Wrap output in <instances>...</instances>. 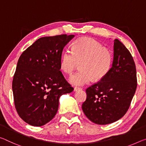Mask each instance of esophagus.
Segmentation results:
<instances>
[{"mask_svg":"<svg viewBox=\"0 0 146 146\" xmlns=\"http://www.w3.org/2000/svg\"><path fill=\"white\" fill-rule=\"evenodd\" d=\"M81 90V88H78V87H75L74 88V92H77L78 91V90Z\"/></svg>","mask_w":146,"mask_h":146,"instance_id":"34e87169","label":"esophagus"}]
</instances>
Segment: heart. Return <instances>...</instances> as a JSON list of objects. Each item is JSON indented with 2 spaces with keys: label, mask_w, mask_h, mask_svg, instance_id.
<instances>
[{
  "label": "heart",
  "mask_w": 146,
  "mask_h": 146,
  "mask_svg": "<svg viewBox=\"0 0 146 146\" xmlns=\"http://www.w3.org/2000/svg\"><path fill=\"white\" fill-rule=\"evenodd\" d=\"M80 63V70L69 78L76 86H82L95 78L102 80L111 70L113 56L101 43L92 38H83L75 41L72 50L66 48L62 53L60 67L62 71L71 74Z\"/></svg>",
  "instance_id": "b5f03b06"
}]
</instances>
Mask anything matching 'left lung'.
Returning a JSON list of instances; mask_svg holds the SVG:
<instances>
[{"mask_svg":"<svg viewBox=\"0 0 146 146\" xmlns=\"http://www.w3.org/2000/svg\"><path fill=\"white\" fill-rule=\"evenodd\" d=\"M136 86L133 58L125 46L115 39L112 69L105 78L86 90L87 98L82 105L83 112L96 124L116 121L128 110Z\"/></svg>","mask_w":146,"mask_h":146,"instance_id":"left-lung-1","label":"left lung"}]
</instances>
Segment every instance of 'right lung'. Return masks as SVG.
<instances>
[{
  "instance_id": "add662e5",
  "label": "right lung",
  "mask_w": 146,
  "mask_h": 146,
  "mask_svg": "<svg viewBox=\"0 0 146 146\" xmlns=\"http://www.w3.org/2000/svg\"><path fill=\"white\" fill-rule=\"evenodd\" d=\"M74 35L43 37L21 55L13 76L16 110L23 121L40 127L56 115L59 98L73 88L60 71L62 50Z\"/></svg>"
}]
</instances>
